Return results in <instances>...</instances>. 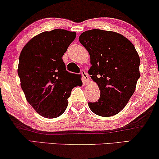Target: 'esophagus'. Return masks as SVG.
Instances as JSON below:
<instances>
[{
	"mask_svg": "<svg viewBox=\"0 0 159 159\" xmlns=\"http://www.w3.org/2000/svg\"><path fill=\"white\" fill-rule=\"evenodd\" d=\"M81 74L83 76V83H84V84H88L89 76H88V74H87V73L84 70H81Z\"/></svg>",
	"mask_w": 159,
	"mask_h": 159,
	"instance_id": "obj_1",
	"label": "esophagus"
}]
</instances>
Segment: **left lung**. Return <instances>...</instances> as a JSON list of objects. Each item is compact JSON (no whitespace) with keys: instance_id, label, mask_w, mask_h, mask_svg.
Here are the masks:
<instances>
[{"instance_id":"obj_1","label":"left lung","mask_w":159,"mask_h":159,"mask_svg":"<svg viewBox=\"0 0 159 159\" xmlns=\"http://www.w3.org/2000/svg\"><path fill=\"white\" fill-rule=\"evenodd\" d=\"M79 42L88 51L89 73L100 90V98L89 102L96 115L111 117L124 109L140 76V57L133 43L118 33L101 30L83 32Z\"/></svg>"}]
</instances>
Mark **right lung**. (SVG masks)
Listing matches in <instances>:
<instances>
[{
    "instance_id": "obj_1",
    "label": "right lung",
    "mask_w": 159,
    "mask_h": 159,
    "mask_svg": "<svg viewBox=\"0 0 159 159\" xmlns=\"http://www.w3.org/2000/svg\"><path fill=\"white\" fill-rule=\"evenodd\" d=\"M76 33L65 30L44 32L33 37L21 50L18 75L27 102L46 118L59 117L68 107V99L75 86L62 57Z\"/></svg>"
}]
</instances>
